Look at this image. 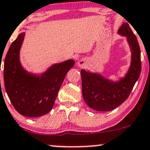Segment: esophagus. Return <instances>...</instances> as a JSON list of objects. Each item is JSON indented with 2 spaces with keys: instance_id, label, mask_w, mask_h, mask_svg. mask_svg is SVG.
Masks as SVG:
<instances>
[{
  "instance_id": "34e87169",
  "label": "esophagus",
  "mask_w": 150,
  "mask_h": 150,
  "mask_svg": "<svg viewBox=\"0 0 150 150\" xmlns=\"http://www.w3.org/2000/svg\"><path fill=\"white\" fill-rule=\"evenodd\" d=\"M86 63L87 61L85 59H80V60L78 62V66L79 67H84L86 65Z\"/></svg>"
}]
</instances>
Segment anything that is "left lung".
<instances>
[{
  "label": "left lung",
  "mask_w": 150,
  "mask_h": 150,
  "mask_svg": "<svg viewBox=\"0 0 150 150\" xmlns=\"http://www.w3.org/2000/svg\"><path fill=\"white\" fill-rule=\"evenodd\" d=\"M117 33L126 37L131 52L130 65L125 76L113 81L98 72L80 71L83 99L90 108L97 111H110L122 104L140 75V49L135 35L127 23L122 25Z\"/></svg>",
  "instance_id": "1"
}]
</instances>
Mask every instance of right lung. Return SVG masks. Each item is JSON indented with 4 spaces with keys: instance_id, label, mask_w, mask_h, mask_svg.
Masks as SVG:
<instances>
[{
    "instance_id": "obj_1",
    "label": "right lung",
    "mask_w": 150,
    "mask_h": 150,
    "mask_svg": "<svg viewBox=\"0 0 150 150\" xmlns=\"http://www.w3.org/2000/svg\"><path fill=\"white\" fill-rule=\"evenodd\" d=\"M25 33L12 42L4 61L3 78L6 93L21 115L38 117L52 110L67 72L75 65L72 59L55 63L40 74L28 72L20 60Z\"/></svg>"
}]
</instances>
